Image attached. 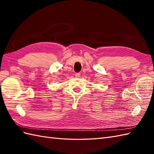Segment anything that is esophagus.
Segmentation results:
<instances>
[{
	"label": "esophagus",
	"instance_id": "1",
	"mask_svg": "<svg viewBox=\"0 0 154 154\" xmlns=\"http://www.w3.org/2000/svg\"><path fill=\"white\" fill-rule=\"evenodd\" d=\"M75 75V77H76V78H79V77H80L79 73H76Z\"/></svg>",
	"mask_w": 154,
	"mask_h": 154
}]
</instances>
